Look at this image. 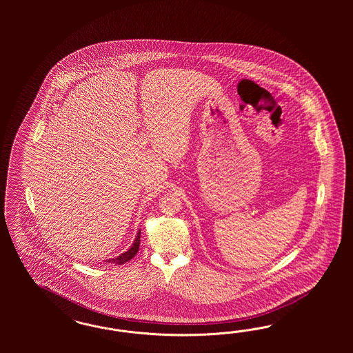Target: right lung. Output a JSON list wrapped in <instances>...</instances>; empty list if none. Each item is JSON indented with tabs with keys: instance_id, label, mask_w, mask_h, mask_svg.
I'll list each match as a JSON object with an SVG mask.
<instances>
[{
	"instance_id": "1",
	"label": "right lung",
	"mask_w": 353,
	"mask_h": 353,
	"mask_svg": "<svg viewBox=\"0 0 353 353\" xmlns=\"http://www.w3.org/2000/svg\"><path fill=\"white\" fill-rule=\"evenodd\" d=\"M139 238H141V232H139V234H137L136 239H134L133 246L130 247L127 252L121 254L120 256L115 257V259H108V260H107V263H112V264H119V265H121V264L127 263V261H129L130 259H133V257L136 256V254H137V251H139Z\"/></svg>"
}]
</instances>
